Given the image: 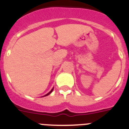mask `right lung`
I'll use <instances>...</instances> for the list:
<instances>
[{"mask_svg":"<svg viewBox=\"0 0 129 129\" xmlns=\"http://www.w3.org/2000/svg\"><path fill=\"white\" fill-rule=\"evenodd\" d=\"M52 91H53V88H52V89L51 90V91H50V92H49L47 94H46V95H44V96H47V95H48L49 94H51V93H52Z\"/></svg>","mask_w":129,"mask_h":129,"instance_id":"right-lung-1","label":"right lung"}]
</instances>
